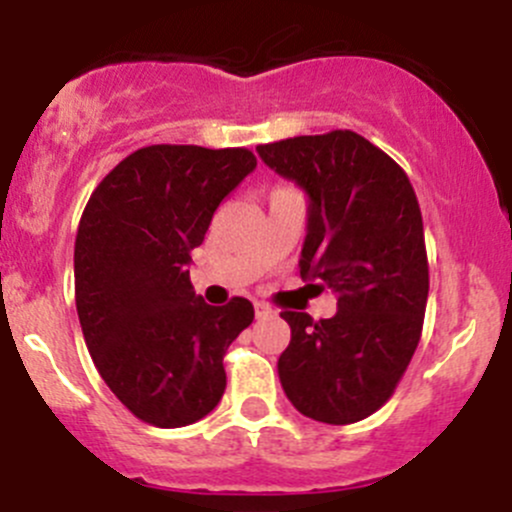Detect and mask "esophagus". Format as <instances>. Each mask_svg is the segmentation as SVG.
<instances>
[{
	"label": "esophagus",
	"mask_w": 512,
	"mask_h": 512,
	"mask_svg": "<svg viewBox=\"0 0 512 512\" xmlns=\"http://www.w3.org/2000/svg\"><path fill=\"white\" fill-rule=\"evenodd\" d=\"M255 314H257V319H265V317H272V314H275V309L267 307V304H262V302H257Z\"/></svg>",
	"instance_id": "obj_1"
}]
</instances>
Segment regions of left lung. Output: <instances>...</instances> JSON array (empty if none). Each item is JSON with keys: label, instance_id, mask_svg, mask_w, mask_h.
I'll use <instances>...</instances> for the list:
<instances>
[{"label": "left lung", "instance_id": "left-lung-1", "mask_svg": "<svg viewBox=\"0 0 512 512\" xmlns=\"http://www.w3.org/2000/svg\"><path fill=\"white\" fill-rule=\"evenodd\" d=\"M257 153L307 193L299 275L337 294L332 319L282 312L292 329L277 361L282 389L314 421H361L389 401L421 339L428 260L416 193L354 131L287 138Z\"/></svg>", "mask_w": 512, "mask_h": 512}]
</instances>
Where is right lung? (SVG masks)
<instances>
[{
  "label": "right lung",
  "mask_w": 512,
  "mask_h": 512,
  "mask_svg": "<svg viewBox=\"0 0 512 512\" xmlns=\"http://www.w3.org/2000/svg\"><path fill=\"white\" fill-rule=\"evenodd\" d=\"M255 165L247 148H138L98 183L81 215V332L108 389L151 426H188L218 406L223 356L255 319L245 297L203 302L188 270L218 205Z\"/></svg>",
  "instance_id": "add662e5"
}]
</instances>
